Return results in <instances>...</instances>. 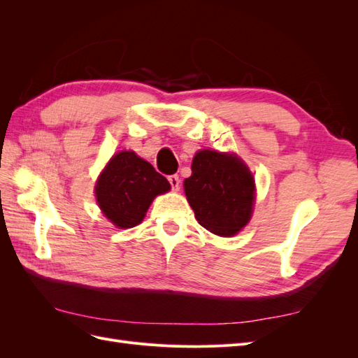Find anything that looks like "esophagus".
Instances as JSON below:
<instances>
[{
  "instance_id": "obj_1",
  "label": "esophagus",
  "mask_w": 358,
  "mask_h": 358,
  "mask_svg": "<svg viewBox=\"0 0 358 358\" xmlns=\"http://www.w3.org/2000/svg\"><path fill=\"white\" fill-rule=\"evenodd\" d=\"M169 182H170V185H171V189H173V191H179V189H180V179H179L178 175L169 176Z\"/></svg>"
}]
</instances>
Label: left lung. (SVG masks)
<instances>
[{"label":"left lung","instance_id":"8db88e82","mask_svg":"<svg viewBox=\"0 0 358 358\" xmlns=\"http://www.w3.org/2000/svg\"><path fill=\"white\" fill-rule=\"evenodd\" d=\"M192 175L183 180L185 196L201 227L222 237L234 236L251 220L255 180L234 154L199 150Z\"/></svg>","mask_w":358,"mask_h":358}]
</instances>
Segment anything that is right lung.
I'll use <instances>...</instances> for the list:
<instances>
[{"mask_svg":"<svg viewBox=\"0 0 358 358\" xmlns=\"http://www.w3.org/2000/svg\"><path fill=\"white\" fill-rule=\"evenodd\" d=\"M170 189L169 180L136 155L117 152L95 183V197L103 215L117 229H133L143 221L152 200Z\"/></svg>","mask_w":358,"mask_h":358,"instance_id":"1","label":"right lung"}]
</instances>
